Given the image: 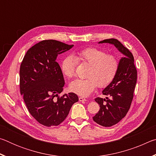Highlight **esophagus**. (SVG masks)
I'll list each match as a JSON object with an SVG mask.
<instances>
[{"label":"esophagus","mask_w":156,"mask_h":156,"mask_svg":"<svg viewBox=\"0 0 156 156\" xmlns=\"http://www.w3.org/2000/svg\"><path fill=\"white\" fill-rule=\"evenodd\" d=\"M79 101L84 102V101H87V100L83 97H79Z\"/></svg>","instance_id":"34e87169"}]
</instances>
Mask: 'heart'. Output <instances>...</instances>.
<instances>
[{
    "instance_id": "obj_1",
    "label": "heart",
    "mask_w": 156,
    "mask_h": 156,
    "mask_svg": "<svg viewBox=\"0 0 156 156\" xmlns=\"http://www.w3.org/2000/svg\"><path fill=\"white\" fill-rule=\"evenodd\" d=\"M75 57L76 59L72 56L65 58L61 70L67 78H72L75 75L77 60L91 65L88 78L76 79L70 83L71 90L79 96H89L97 86L106 87L114 79L119 68V61L115 56L95 47L80 50L76 53Z\"/></svg>"
}]
</instances>
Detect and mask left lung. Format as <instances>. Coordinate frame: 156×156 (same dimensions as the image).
Listing matches in <instances>:
<instances>
[{"mask_svg": "<svg viewBox=\"0 0 156 156\" xmlns=\"http://www.w3.org/2000/svg\"><path fill=\"white\" fill-rule=\"evenodd\" d=\"M98 43L112 44L124 55L119 61L115 77L102 91V94L110 98L98 97L95 99L100 108L93 120L98 125L107 127L119 122L127 113L133 98L137 70L133 54L117 39H106Z\"/></svg>", "mask_w": 156, "mask_h": 156, "instance_id": "1", "label": "left lung"}]
</instances>
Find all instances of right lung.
Listing matches in <instances>:
<instances>
[{
  "label": "right lung",
  "mask_w": 156,
  "mask_h": 156,
  "mask_svg": "<svg viewBox=\"0 0 156 156\" xmlns=\"http://www.w3.org/2000/svg\"><path fill=\"white\" fill-rule=\"evenodd\" d=\"M73 46L55 40L41 41L28 50L21 62L20 94L30 114L44 126L59 125L78 101L74 93L58 96L65 80L56 60Z\"/></svg>",
  "instance_id": "obj_1"
}]
</instances>
